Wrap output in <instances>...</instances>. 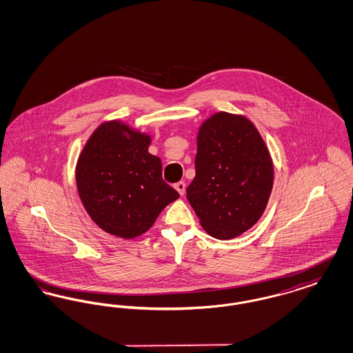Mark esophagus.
<instances>
[{"mask_svg": "<svg viewBox=\"0 0 353 353\" xmlns=\"http://www.w3.org/2000/svg\"><path fill=\"white\" fill-rule=\"evenodd\" d=\"M185 188H186V185H185L184 181H179V183L174 184V189L180 193V196H184Z\"/></svg>", "mask_w": 353, "mask_h": 353, "instance_id": "1", "label": "esophagus"}]
</instances>
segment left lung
<instances>
[{
  "label": "left lung",
  "instance_id": "8db88e82",
  "mask_svg": "<svg viewBox=\"0 0 353 353\" xmlns=\"http://www.w3.org/2000/svg\"><path fill=\"white\" fill-rule=\"evenodd\" d=\"M194 165L186 199L208 234L232 239L256 223L269 202L274 168L249 119L219 112L203 121Z\"/></svg>",
  "mask_w": 353,
  "mask_h": 353
}]
</instances>
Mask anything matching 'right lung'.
Listing matches in <instances>:
<instances>
[{"label":"right lung","mask_w":353,"mask_h":353,"mask_svg":"<svg viewBox=\"0 0 353 353\" xmlns=\"http://www.w3.org/2000/svg\"><path fill=\"white\" fill-rule=\"evenodd\" d=\"M151 137L118 120L91 134L77 165L79 197L92 221L110 234L145 233L180 194L161 177V160L148 152Z\"/></svg>","instance_id":"add662e5"}]
</instances>
